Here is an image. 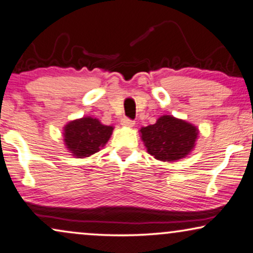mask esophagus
<instances>
[{
	"label": "esophagus",
	"instance_id": "1",
	"mask_svg": "<svg viewBox=\"0 0 253 253\" xmlns=\"http://www.w3.org/2000/svg\"><path fill=\"white\" fill-rule=\"evenodd\" d=\"M121 125H123V126H126V127H133L134 125H135V121L129 119V118H124V119L121 120Z\"/></svg>",
	"mask_w": 253,
	"mask_h": 253
}]
</instances>
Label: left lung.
I'll return each instance as SVG.
<instances>
[{
    "instance_id": "8db88e82",
    "label": "left lung",
    "mask_w": 253,
    "mask_h": 253,
    "mask_svg": "<svg viewBox=\"0 0 253 253\" xmlns=\"http://www.w3.org/2000/svg\"><path fill=\"white\" fill-rule=\"evenodd\" d=\"M147 152L161 161H177L194 148L198 130L187 121L170 116L159 118L154 125L140 129Z\"/></svg>"
}]
</instances>
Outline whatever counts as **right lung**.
I'll list each match as a JSON object with an SVG mask.
<instances>
[{
	"label": "right lung",
	"instance_id": "add662e5",
	"mask_svg": "<svg viewBox=\"0 0 253 253\" xmlns=\"http://www.w3.org/2000/svg\"><path fill=\"white\" fill-rule=\"evenodd\" d=\"M112 132V126H105L98 119L85 117L66 125L64 141L77 158H87L106 145Z\"/></svg>",
	"mask_w": 253,
	"mask_h": 253
}]
</instances>
